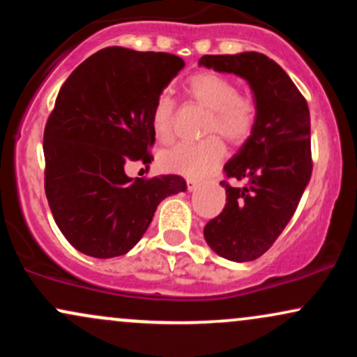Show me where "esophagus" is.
<instances>
[{
	"label": "esophagus",
	"mask_w": 357,
	"mask_h": 357,
	"mask_svg": "<svg viewBox=\"0 0 357 357\" xmlns=\"http://www.w3.org/2000/svg\"><path fill=\"white\" fill-rule=\"evenodd\" d=\"M198 184H199L198 179H192V178L186 179V186H188V190H190V191L196 190V186H198Z\"/></svg>",
	"instance_id": "34e87169"
}]
</instances>
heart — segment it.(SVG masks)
I'll return each mask as SVG.
<instances>
[{
  "label": "heart",
  "mask_w": 357,
  "mask_h": 357,
  "mask_svg": "<svg viewBox=\"0 0 357 357\" xmlns=\"http://www.w3.org/2000/svg\"><path fill=\"white\" fill-rule=\"evenodd\" d=\"M188 99L210 110L204 122V134H211L199 142H183L159 154V165L167 173L190 178H202L215 169L227 154L221 134L231 144H243L252 136L258 122L257 102L238 92V85L230 77L218 72H199L184 85ZM151 126L158 141L173 137L174 102L167 96L155 100Z\"/></svg>",
  "instance_id": "b5f03b06"
}]
</instances>
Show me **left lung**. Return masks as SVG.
<instances>
[{"label": "left lung", "instance_id": "obj_1", "mask_svg": "<svg viewBox=\"0 0 357 357\" xmlns=\"http://www.w3.org/2000/svg\"><path fill=\"white\" fill-rule=\"evenodd\" d=\"M199 65L243 77L255 93L257 127L225 165L227 204L204 227L220 257L255 260L284 231L312 174L309 105L284 68L261 53L204 55ZM228 178L244 186L231 187Z\"/></svg>", "mask_w": 357, "mask_h": 357}]
</instances>
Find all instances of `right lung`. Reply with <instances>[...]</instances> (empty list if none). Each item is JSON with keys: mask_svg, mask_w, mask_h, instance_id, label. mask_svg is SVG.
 <instances>
[{"mask_svg": "<svg viewBox=\"0 0 357 357\" xmlns=\"http://www.w3.org/2000/svg\"><path fill=\"white\" fill-rule=\"evenodd\" d=\"M183 68L171 53L107 47L61 85L43 132L45 192L56 227L85 255H124L158 204L186 190L178 174L132 179L124 171L154 159L151 114Z\"/></svg>", "mask_w": 357, "mask_h": 357, "instance_id": "right-lung-1", "label": "right lung"}]
</instances>
